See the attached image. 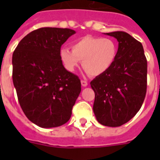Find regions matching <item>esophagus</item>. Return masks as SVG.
<instances>
[{
	"label": "esophagus",
	"instance_id": "obj_1",
	"mask_svg": "<svg viewBox=\"0 0 160 160\" xmlns=\"http://www.w3.org/2000/svg\"><path fill=\"white\" fill-rule=\"evenodd\" d=\"M81 83H82V86L83 87H86L87 85H88V83H87V82L86 81V80H82Z\"/></svg>",
	"mask_w": 160,
	"mask_h": 160
}]
</instances>
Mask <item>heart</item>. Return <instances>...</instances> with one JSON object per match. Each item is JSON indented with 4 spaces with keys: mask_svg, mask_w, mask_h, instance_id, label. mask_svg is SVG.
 <instances>
[{
    "mask_svg": "<svg viewBox=\"0 0 160 160\" xmlns=\"http://www.w3.org/2000/svg\"><path fill=\"white\" fill-rule=\"evenodd\" d=\"M71 49L62 48L60 50L65 68L74 71L81 61L84 70L92 76H99L110 70L118 54L114 41L92 36H85L74 42Z\"/></svg>",
    "mask_w": 160,
    "mask_h": 160,
    "instance_id": "b5f03b06",
    "label": "heart"
}]
</instances>
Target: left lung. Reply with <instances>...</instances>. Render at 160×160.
Here are the masks:
<instances>
[{
    "label": "left lung",
    "mask_w": 160,
    "mask_h": 160,
    "mask_svg": "<svg viewBox=\"0 0 160 160\" xmlns=\"http://www.w3.org/2000/svg\"><path fill=\"white\" fill-rule=\"evenodd\" d=\"M118 42L111 69L90 82L95 94L94 113L98 122L119 127L135 116L147 93L148 62L142 44L122 31L107 32Z\"/></svg>",
    "instance_id": "left-lung-1"
}]
</instances>
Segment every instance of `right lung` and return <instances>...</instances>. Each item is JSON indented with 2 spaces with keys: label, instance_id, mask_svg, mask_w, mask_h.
I'll return each instance as SVG.
<instances>
[{
  "label": "right lung",
  "instance_id": "obj_1",
  "mask_svg": "<svg viewBox=\"0 0 160 160\" xmlns=\"http://www.w3.org/2000/svg\"><path fill=\"white\" fill-rule=\"evenodd\" d=\"M75 32L70 29L40 28L22 38L12 53V82L20 106L38 127L57 128L71 117L81 82L65 69L60 50Z\"/></svg>",
  "mask_w": 160,
  "mask_h": 160
}]
</instances>
